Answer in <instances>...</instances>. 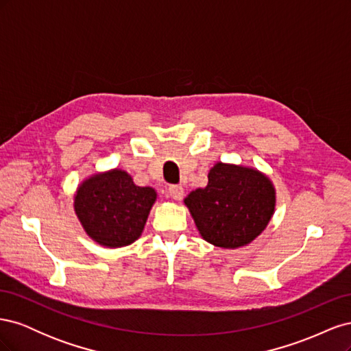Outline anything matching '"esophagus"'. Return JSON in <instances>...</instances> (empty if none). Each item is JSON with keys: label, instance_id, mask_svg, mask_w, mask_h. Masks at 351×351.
Listing matches in <instances>:
<instances>
[{"label": "esophagus", "instance_id": "obj_1", "mask_svg": "<svg viewBox=\"0 0 351 351\" xmlns=\"http://www.w3.org/2000/svg\"><path fill=\"white\" fill-rule=\"evenodd\" d=\"M168 193H169V196H171L174 200H180V199L183 197V195H184V190H183L182 186L173 184V186L168 187Z\"/></svg>", "mask_w": 351, "mask_h": 351}]
</instances>
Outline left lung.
Masks as SVG:
<instances>
[{"label":"left lung","instance_id":"left-lung-1","mask_svg":"<svg viewBox=\"0 0 351 351\" xmlns=\"http://www.w3.org/2000/svg\"><path fill=\"white\" fill-rule=\"evenodd\" d=\"M202 239L217 247L237 249L267 228L275 210L271 180L254 168L217 162L208 186L184 199Z\"/></svg>","mask_w":351,"mask_h":351}]
</instances>
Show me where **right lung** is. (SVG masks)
Wrapping results in <instances>:
<instances>
[{"label":"right lung","mask_w":351,"mask_h":351,"mask_svg":"<svg viewBox=\"0 0 351 351\" xmlns=\"http://www.w3.org/2000/svg\"><path fill=\"white\" fill-rule=\"evenodd\" d=\"M155 200L152 187L136 186L130 174L115 168L84 180L74 195V210L92 240L114 249L141 237Z\"/></svg>","instance_id":"obj_1"}]
</instances>
